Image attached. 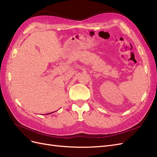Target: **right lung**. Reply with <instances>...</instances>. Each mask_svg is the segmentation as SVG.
<instances>
[{
	"label": "right lung",
	"instance_id": "right-lung-1",
	"mask_svg": "<svg viewBox=\"0 0 157 157\" xmlns=\"http://www.w3.org/2000/svg\"><path fill=\"white\" fill-rule=\"evenodd\" d=\"M54 113V112H53ZM52 113H48V114H46V115H48V114H51Z\"/></svg>",
	"mask_w": 157,
	"mask_h": 157
}]
</instances>
